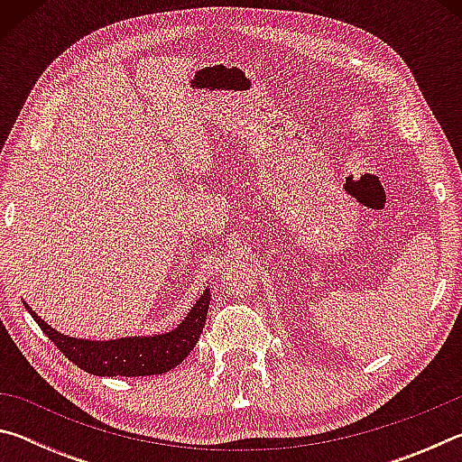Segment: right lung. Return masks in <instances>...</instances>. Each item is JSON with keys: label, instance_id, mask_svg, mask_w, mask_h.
<instances>
[{"label": "right lung", "instance_id": "obj_1", "mask_svg": "<svg viewBox=\"0 0 462 462\" xmlns=\"http://www.w3.org/2000/svg\"><path fill=\"white\" fill-rule=\"evenodd\" d=\"M26 308L41 330L54 342V346L79 369L99 377H144V374L171 371L191 353L206 324L209 289H206L179 328L148 338H118L107 342L71 338L52 330L44 319L36 316V311L30 310V306Z\"/></svg>", "mask_w": 462, "mask_h": 462}]
</instances>
